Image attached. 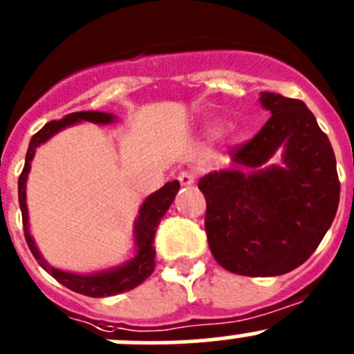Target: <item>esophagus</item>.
I'll list each match as a JSON object with an SVG mask.
<instances>
[{
  "instance_id": "obj_1",
  "label": "esophagus",
  "mask_w": 354,
  "mask_h": 354,
  "mask_svg": "<svg viewBox=\"0 0 354 354\" xmlns=\"http://www.w3.org/2000/svg\"><path fill=\"white\" fill-rule=\"evenodd\" d=\"M177 178H178V182H180L182 185H191V184H194L196 174L192 172V170H180Z\"/></svg>"
}]
</instances>
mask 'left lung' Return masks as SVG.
<instances>
[{
  "label": "left lung",
  "instance_id": "obj_1",
  "mask_svg": "<svg viewBox=\"0 0 354 354\" xmlns=\"http://www.w3.org/2000/svg\"><path fill=\"white\" fill-rule=\"evenodd\" d=\"M272 117L230 151L234 169L199 180L215 260L248 277L288 274L313 254L334 222L341 182L330 141L299 100L263 93ZM281 145L284 167L260 169ZM244 168H253L244 174Z\"/></svg>",
  "mask_w": 354,
  "mask_h": 354
}]
</instances>
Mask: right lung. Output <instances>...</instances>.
I'll return each mask as SVG.
<instances>
[{"label":"right lung","instance_id":"right-lung-1","mask_svg":"<svg viewBox=\"0 0 354 354\" xmlns=\"http://www.w3.org/2000/svg\"><path fill=\"white\" fill-rule=\"evenodd\" d=\"M87 120L94 122V124H108V122L113 120V115L111 113H103V111H75V113L66 115L62 120H51L41 129L39 132L32 136L29 142V149H27L26 155V165H24L22 174L19 177V203L20 209H22V223H24V234H26L27 246H29L30 253L34 254V258L37 260V263L44 268L50 275H53L55 279L63 284L65 288L72 289V291L79 292V295L89 296V297H104V296H113L120 295V292L131 291V289L138 288L141 282H145L149 275L155 270V234L156 227L160 225V220L163 218V215L167 213V209L172 205L174 198H176L178 187V180L167 182L162 189H158L156 192H153L149 198H146V201L142 203L141 209H139V216L136 220V244H138V254H136L134 260H131L129 263L122 265V267L113 268V270L101 272V274L94 275H77V274H68V272L57 270V268L50 267L46 261L43 260V257L37 251L34 239L30 237L29 232V216H27V205H26V182L27 176H29L30 170V162L34 158V153L36 148L41 142L48 141L51 136L57 134L62 129L68 127V125L75 124V122Z\"/></svg>","mask_w":354,"mask_h":354}]
</instances>
